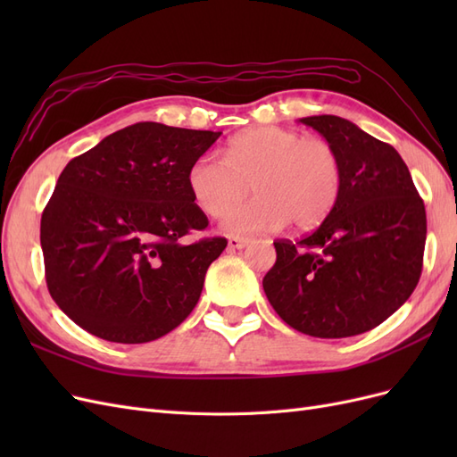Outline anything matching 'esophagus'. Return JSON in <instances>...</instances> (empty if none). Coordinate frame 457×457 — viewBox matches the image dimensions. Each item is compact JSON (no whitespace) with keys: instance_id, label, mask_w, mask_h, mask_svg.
Listing matches in <instances>:
<instances>
[{"instance_id":"esophagus-1","label":"esophagus","mask_w":457,"mask_h":457,"mask_svg":"<svg viewBox=\"0 0 457 457\" xmlns=\"http://www.w3.org/2000/svg\"><path fill=\"white\" fill-rule=\"evenodd\" d=\"M245 245H250V240L247 238H238V237L228 238V247H232V250H244Z\"/></svg>"}]
</instances>
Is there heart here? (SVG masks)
I'll use <instances>...</instances> for the list:
<instances>
[{
    "instance_id": "b5f03b06",
    "label": "heart",
    "mask_w": 457,
    "mask_h": 457,
    "mask_svg": "<svg viewBox=\"0 0 457 457\" xmlns=\"http://www.w3.org/2000/svg\"><path fill=\"white\" fill-rule=\"evenodd\" d=\"M343 170L337 150L324 139L262 126L238 133L227 158L204 154L188 170V190L200 210L217 217L241 199L251 185L260 196L233 208L220 220L228 234L250 237L284 228H314L334 212Z\"/></svg>"
}]
</instances>
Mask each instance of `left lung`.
Here are the masks:
<instances>
[{"label":"left lung","instance_id":"8db88e82","mask_svg":"<svg viewBox=\"0 0 457 457\" xmlns=\"http://www.w3.org/2000/svg\"><path fill=\"white\" fill-rule=\"evenodd\" d=\"M299 121L337 150L341 195L309 237L274 242L276 262L262 289L276 314L301 334H364L403 307L420 282L425 205L391 145L339 116Z\"/></svg>","mask_w":457,"mask_h":457}]
</instances>
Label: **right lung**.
Segmentation results:
<instances>
[{
	"mask_svg": "<svg viewBox=\"0 0 457 457\" xmlns=\"http://www.w3.org/2000/svg\"><path fill=\"white\" fill-rule=\"evenodd\" d=\"M220 131L141 121L66 163L41 215L49 294L89 334L148 343L196 307L225 238L185 242L207 227L188 170Z\"/></svg>",
	"mask_w": 457,
	"mask_h": 457,
	"instance_id": "add662e5",
	"label": "right lung"
}]
</instances>
